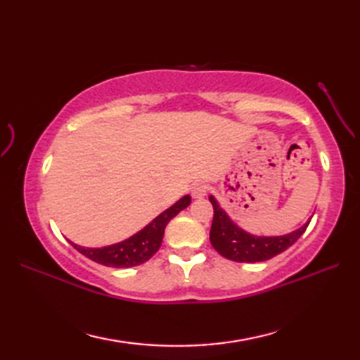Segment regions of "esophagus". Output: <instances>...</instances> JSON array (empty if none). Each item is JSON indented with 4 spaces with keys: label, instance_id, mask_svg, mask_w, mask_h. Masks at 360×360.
Returning <instances> with one entry per match:
<instances>
[{
    "label": "esophagus",
    "instance_id": "obj_1",
    "mask_svg": "<svg viewBox=\"0 0 360 360\" xmlns=\"http://www.w3.org/2000/svg\"><path fill=\"white\" fill-rule=\"evenodd\" d=\"M205 193H207V186L202 184V182H196V184L192 187L193 198H204Z\"/></svg>",
    "mask_w": 360,
    "mask_h": 360
}]
</instances>
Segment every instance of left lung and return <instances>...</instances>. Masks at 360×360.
I'll return each instance as SVG.
<instances>
[{
  "instance_id": "left-lung-1",
  "label": "left lung",
  "mask_w": 360,
  "mask_h": 360,
  "mask_svg": "<svg viewBox=\"0 0 360 360\" xmlns=\"http://www.w3.org/2000/svg\"><path fill=\"white\" fill-rule=\"evenodd\" d=\"M209 200L213 205V221L210 229L212 246L221 257L238 263L266 262V259L281 254L300 238L311 221L308 219L297 231L286 235L258 236L243 231L238 224H235L224 209H221L215 196L210 195Z\"/></svg>"
}]
</instances>
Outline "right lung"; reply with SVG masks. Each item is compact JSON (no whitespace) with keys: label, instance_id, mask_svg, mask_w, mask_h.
Returning a JSON list of instances; mask_svg holds the SVG:
<instances>
[{"label":"right lung","instance_id":"right-lung-1","mask_svg":"<svg viewBox=\"0 0 360 360\" xmlns=\"http://www.w3.org/2000/svg\"><path fill=\"white\" fill-rule=\"evenodd\" d=\"M192 202V198L188 195L182 196L178 202H174L170 209L164 210L159 217L151 221L150 224L145 226L142 231L134 233L129 238L111 244V246L105 248H83L79 244H74L70 241L72 246L77 249L80 254L88 257L93 262L110 266V267H133L139 266L156 254L160 248V243L164 238V231L168 221L174 218L181 210L188 207Z\"/></svg>","mask_w":360,"mask_h":360}]
</instances>
